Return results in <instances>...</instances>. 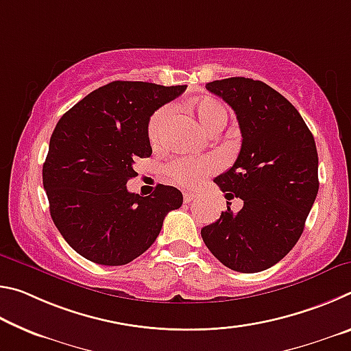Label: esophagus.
I'll list each match as a JSON object with an SVG mask.
<instances>
[{
    "label": "esophagus",
    "mask_w": 351,
    "mask_h": 351,
    "mask_svg": "<svg viewBox=\"0 0 351 351\" xmlns=\"http://www.w3.org/2000/svg\"><path fill=\"white\" fill-rule=\"evenodd\" d=\"M184 203H190V201H193V199H197L198 198V195L197 193H193V192H184Z\"/></svg>",
    "instance_id": "1"
}]
</instances>
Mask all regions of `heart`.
<instances>
[{
    "mask_svg": "<svg viewBox=\"0 0 351 351\" xmlns=\"http://www.w3.org/2000/svg\"><path fill=\"white\" fill-rule=\"evenodd\" d=\"M189 111L197 117L199 125L207 132L217 125H226L228 122V110L223 104L212 97L199 99L189 104ZM171 105L159 108L148 121L147 136L153 147H159L164 139L165 128H167L171 117ZM219 167L217 156L209 154L204 158H181L169 162L164 167V175L170 182L181 187H197L207 176Z\"/></svg>",
    "mask_w": 351,
    "mask_h": 351,
    "instance_id": "b5f03b06",
    "label": "heart"
}]
</instances>
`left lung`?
<instances>
[{"mask_svg":"<svg viewBox=\"0 0 351 351\" xmlns=\"http://www.w3.org/2000/svg\"><path fill=\"white\" fill-rule=\"evenodd\" d=\"M206 88L232 106L239 121L240 153L215 182L243 207L234 213L228 206L201 237L229 269L265 271L304 232L319 190L316 142L293 104L263 82L230 77Z\"/></svg>","mask_w":351,"mask_h":351,"instance_id":"obj_1","label":"left lung"}]
</instances>
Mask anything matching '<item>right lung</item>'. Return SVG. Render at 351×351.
Here are the masks:
<instances>
[{
    "label": "right lung",
    "mask_w": 351,
    "mask_h": 351,
    "mask_svg": "<svg viewBox=\"0 0 351 351\" xmlns=\"http://www.w3.org/2000/svg\"><path fill=\"white\" fill-rule=\"evenodd\" d=\"M186 85L111 82L83 97L56 125L43 164L52 221L82 257L105 266L133 261L150 247L180 190L158 184L148 197L130 193L136 158H148L150 116Z\"/></svg>",
    "instance_id": "1"
}]
</instances>
